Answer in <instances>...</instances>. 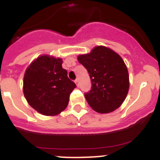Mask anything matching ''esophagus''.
Listing matches in <instances>:
<instances>
[{
  "instance_id": "obj_1",
  "label": "esophagus",
  "mask_w": 160,
  "mask_h": 160,
  "mask_svg": "<svg viewBox=\"0 0 160 160\" xmlns=\"http://www.w3.org/2000/svg\"><path fill=\"white\" fill-rule=\"evenodd\" d=\"M74 82H75V84H76V86H77V87H79V81H78V79H76L75 81H74Z\"/></svg>"
}]
</instances>
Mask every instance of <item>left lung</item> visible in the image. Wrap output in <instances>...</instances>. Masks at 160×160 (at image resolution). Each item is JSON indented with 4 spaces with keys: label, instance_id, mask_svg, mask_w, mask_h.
Masks as SVG:
<instances>
[{
    "label": "left lung",
    "instance_id": "obj_1",
    "mask_svg": "<svg viewBox=\"0 0 160 160\" xmlns=\"http://www.w3.org/2000/svg\"><path fill=\"white\" fill-rule=\"evenodd\" d=\"M90 75L92 87L85 98L100 113L114 111L122 105L129 90V74L124 61L110 48L98 46L90 53L78 56Z\"/></svg>",
    "mask_w": 160,
    "mask_h": 160
}]
</instances>
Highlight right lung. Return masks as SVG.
Instances as JSON below:
<instances>
[{
  "label": "right lung",
  "instance_id": "add662e5",
  "mask_svg": "<svg viewBox=\"0 0 160 160\" xmlns=\"http://www.w3.org/2000/svg\"><path fill=\"white\" fill-rule=\"evenodd\" d=\"M62 64L60 58L42 55L25 70L24 95L29 105L43 115L54 116L64 111L76 87Z\"/></svg>",
  "mask_w": 160,
  "mask_h": 160
}]
</instances>
